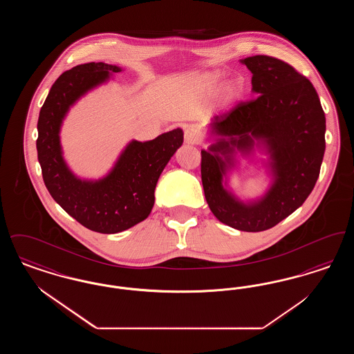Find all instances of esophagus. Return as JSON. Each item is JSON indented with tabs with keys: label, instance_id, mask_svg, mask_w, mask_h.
Listing matches in <instances>:
<instances>
[{
	"label": "esophagus",
	"instance_id": "esophagus-1",
	"mask_svg": "<svg viewBox=\"0 0 354 354\" xmlns=\"http://www.w3.org/2000/svg\"><path fill=\"white\" fill-rule=\"evenodd\" d=\"M185 142L189 145H199L202 142L203 138L201 131L196 127L189 126L185 129Z\"/></svg>",
	"mask_w": 354,
	"mask_h": 354
}]
</instances>
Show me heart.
I'll list each match as a JSON object with an SVG mask.
<instances>
[{
  "mask_svg": "<svg viewBox=\"0 0 354 354\" xmlns=\"http://www.w3.org/2000/svg\"><path fill=\"white\" fill-rule=\"evenodd\" d=\"M239 88L235 87V86H232V87H230V90H228V95H230V98H235L239 95Z\"/></svg>",
  "mask_w": 354,
  "mask_h": 354,
  "instance_id": "heart-1",
  "label": "heart"
}]
</instances>
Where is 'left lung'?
<instances>
[{"mask_svg":"<svg viewBox=\"0 0 354 354\" xmlns=\"http://www.w3.org/2000/svg\"><path fill=\"white\" fill-rule=\"evenodd\" d=\"M241 62L252 73L254 98L214 117V131L228 140L202 150L201 172L212 214L239 231L260 232L295 212L312 192L325 151V114L313 84L289 64L261 54ZM252 136L268 139L277 180L263 201L247 206L222 188L225 164L217 152L230 151V144L248 148Z\"/></svg>","mask_w":354,"mask_h":354,"instance_id":"obj_1","label":"left lung"}]
</instances>
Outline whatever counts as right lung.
<instances>
[{
	"label": "right lung",
	"mask_w": 354,
	"mask_h": 354,
	"mask_svg": "<svg viewBox=\"0 0 354 354\" xmlns=\"http://www.w3.org/2000/svg\"><path fill=\"white\" fill-rule=\"evenodd\" d=\"M120 68L103 62L78 65L61 74L39 111L37 152L42 178L51 198L71 218L100 234H117L146 219L153 191L171 156L183 143L180 129L150 142L133 140L114 169L102 180L84 182L68 171L61 153L59 126L66 111L82 94Z\"/></svg>",
	"instance_id": "obj_1"
}]
</instances>
